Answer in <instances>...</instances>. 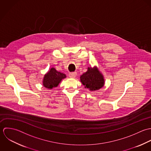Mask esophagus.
Masks as SVG:
<instances>
[{
    "label": "esophagus",
    "mask_w": 151,
    "mask_h": 151,
    "mask_svg": "<svg viewBox=\"0 0 151 151\" xmlns=\"http://www.w3.org/2000/svg\"><path fill=\"white\" fill-rule=\"evenodd\" d=\"M77 75V73L76 72H71L69 73V76L70 78H75Z\"/></svg>",
    "instance_id": "34e87169"
}]
</instances>
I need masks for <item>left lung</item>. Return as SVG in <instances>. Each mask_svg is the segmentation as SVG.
<instances>
[{"label": "left lung", "mask_w": 151, "mask_h": 151, "mask_svg": "<svg viewBox=\"0 0 151 151\" xmlns=\"http://www.w3.org/2000/svg\"><path fill=\"white\" fill-rule=\"evenodd\" d=\"M80 80L85 88L91 91L100 89L105 83L103 75L96 66L93 68L88 67V70L80 76Z\"/></svg>", "instance_id": "obj_1"}]
</instances>
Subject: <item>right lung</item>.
I'll return each mask as SVG.
<instances>
[{
  "label": "right lung",
  "instance_id": "obj_1",
  "mask_svg": "<svg viewBox=\"0 0 151 151\" xmlns=\"http://www.w3.org/2000/svg\"><path fill=\"white\" fill-rule=\"evenodd\" d=\"M66 78L65 74L57 71L55 68H51L47 72L42 79L43 86L48 89L57 87L62 79Z\"/></svg>",
  "mask_w": 151,
  "mask_h": 151
}]
</instances>
